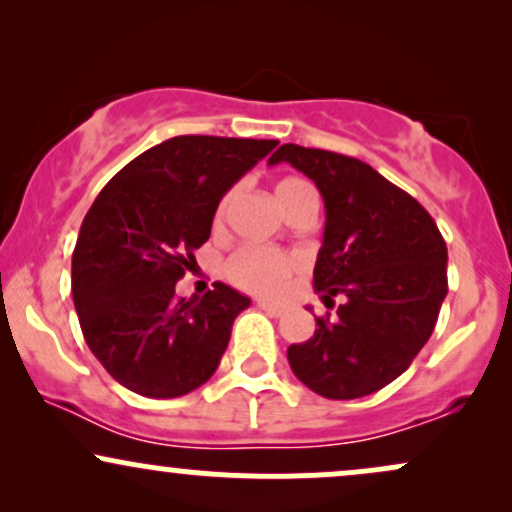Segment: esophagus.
Listing matches in <instances>:
<instances>
[{"instance_id":"obj_1","label":"esophagus","mask_w":512,"mask_h":512,"mask_svg":"<svg viewBox=\"0 0 512 512\" xmlns=\"http://www.w3.org/2000/svg\"><path fill=\"white\" fill-rule=\"evenodd\" d=\"M257 305H260V308L264 310V313H269V315H274V317H281V315L286 313V310L281 308V305H276V303H269V301H260V303H257Z\"/></svg>"}]
</instances>
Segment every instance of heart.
Segmentation results:
<instances>
[{
    "label": "heart",
    "mask_w": 512,
    "mask_h": 512,
    "mask_svg": "<svg viewBox=\"0 0 512 512\" xmlns=\"http://www.w3.org/2000/svg\"><path fill=\"white\" fill-rule=\"evenodd\" d=\"M233 195H236V192L223 195L219 209H216V223L223 221ZM308 195H313V190H310L308 182L301 178H281L274 185V197L284 211H289L293 204H298ZM301 267L303 260L298 255H291V252L245 245V248L236 250L228 257L226 276L238 286V289L260 293V296H276V293L284 289L286 281H289Z\"/></svg>",
    "instance_id": "obj_1"
}]
</instances>
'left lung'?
I'll list each match as a JSON object with an SVG mask.
<instances>
[{"instance_id":"1","label":"left lung","mask_w":512,"mask_h":512,"mask_svg":"<svg viewBox=\"0 0 512 512\" xmlns=\"http://www.w3.org/2000/svg\"><path fill=\"white\" fill-rule=\"evenodd\" d=\"M291 163L325 199V238L313 284L337 315L289 346L296 378L327 399L383 390L424 349L448 293V248L414 197L358 158L284 144L269 158Z\"/></svg>"}]
</instances>
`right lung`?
Masks as SVG:
<instances>
[{
	"instance_id": "obj_1",
	"label": "right lung",
	"mask_w": 512,
	"mask_h": 512,
	"mask_svg": "<svg viewBox=\"0 0 512 512\" xmlns=\"http://www.w3.org/2000/svg\"><path fill=\"white\" fill-rule=\"evenodd\" d=\"M276 139H166L129 161L88 209L72 255V293L88 349L120 385L170 399L214 375L250 298L216 281L175 296L211 236L221 197Z\"/></svg>"
}]
</instances>
